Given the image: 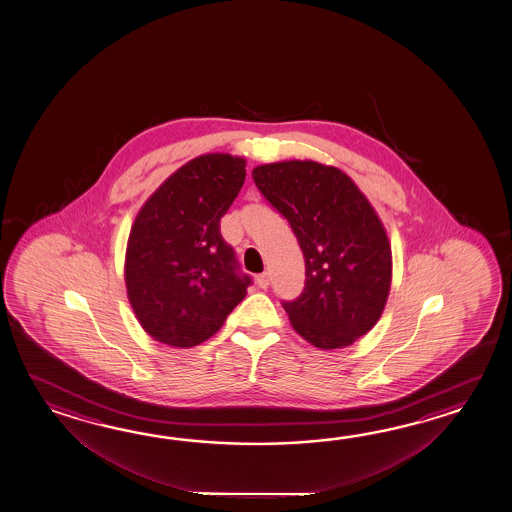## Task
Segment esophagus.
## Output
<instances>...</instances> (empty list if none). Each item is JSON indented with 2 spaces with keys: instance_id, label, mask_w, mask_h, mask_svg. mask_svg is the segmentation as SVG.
Returning a JSON list of instances; mask_svg holds the SVG:
<instances>
[{
  "instance_id": "esophagus-1",
  "label": "esophagus",
  "mask_w": 512,
  "mask_h": 512,
  "mask_svg": "<svg viewBox=\"0 0 512 512\" xmlns=\"http://www.w3.org/2000/svg\"><path fill=\"white\" fill-rule=\"evenodd\" d=\"M256 283H258V287L260 289H267L269 287V283H271V276H269V272H261L256 276Z\"/></svg>"
}]
</instances>
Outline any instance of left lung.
<instances>
[{
    "mask_svg": "<svg viewBox=\"0 0 512 512\" xmlns=\"http://www.w3.org/2000/svg\"><path fill=\"white\" fill-rule=\"evenodd\" d=\"M252 179L304 252V291L282 302L296 333L320 349L353 344L377 324L390 293L392 249L381 219L333 166L263 164Z\"/></svg>",
    "mask_w": 512,
    "mask_h": 512,
    "instance_id": "1",
    "label": "left lung"
}]
</instances>
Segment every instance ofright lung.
<instances>
[{
  "label": "right lung",
  "instance_id": "right-lung-1",
  "mask_svg": "<svg viewBox=\"0 0 512 512\" xmlns=\"http://www.w3.org/2000/svg\"><path fill=\"white\" fill-rule=\"evenodd\" d=\"M245 183V161L208 153L157 188L131 227L126 287L148 335L192 348L225 324L252 285L219 223Z\"/></svg>",
  "mask_w": 512,
  "mask_h": 512
}]
</instances>
